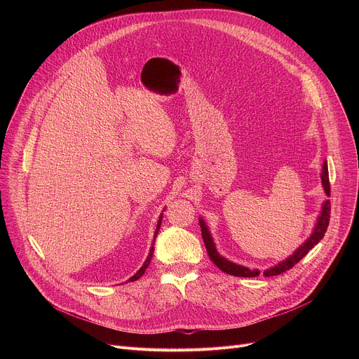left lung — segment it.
Masks as SVG:
<instances>
[{"instance_id": "1", "label": "left lung", "mask_w": 359, "mask_h": 359, "mask_svg": "<svg viewBox=\"0 0 359 359\" xmlns=\"http://www.w3.org/2000/svg\"><path fill=\"white\" fill-rule=\"evenodd\" d=\"M321 180H323V186L325 189V193L330 196L331 194V186H330V176H328V166L327 163H324L323 166V173H321ZM330 215H331V201L327 200L324 204H323V212H321V216L318 217V222H317V226L314 229V233L311 234V237L306 240L292 255L291 257H288L285 262L280 263L278 266L270 269V270H266L263 274L266 277H271V276H278L281 273H285L287 270L292 269L302 257H305L306 252H309L316 244L320 243V240L324 237L327 229H328V224H330ZM200 223V227H201V237H203V241H204V245H206V250H208V254L210 260L226 274H230V276H234V277H255L259 276L260 271L259 270H248L247 267H243V266H237L234 263H230L229 260L223 259L222 255L217 252L216 247H215V243L212 240V236L206 227V224H204V222L200 219L198 220Z\"/></svg>"}]
</instances>
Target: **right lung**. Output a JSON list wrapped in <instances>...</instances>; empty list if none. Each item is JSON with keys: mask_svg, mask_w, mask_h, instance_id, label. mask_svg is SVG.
Wrapping results in <instances>:
<instances>
[{"mask_svg": "<svg viewBox=\"0 0 359 359\" xmlns=\"http://www.w3.org/2000/svg\"><path fill=\"white\" fill-rule=\"evenodd\" d=\"M162 217H163V216H161V217H159V222H158V226H156L155 236H153V241H155V240H156V237H158V233H159V229H161V224H162ZM153 251H155V247H150V252H149V255H147V259H146L144 264L142 266V269H140V270H139L133 277H130V278H129V281H135V280H137V278H140V277L143 276V273L146 271V269H147V266H149V263H150V260H151Z\"/></svg>", "mask_w": 359, "mask_h": 359, "instance_id": "1", "label": "right lung"}]
</instances>
